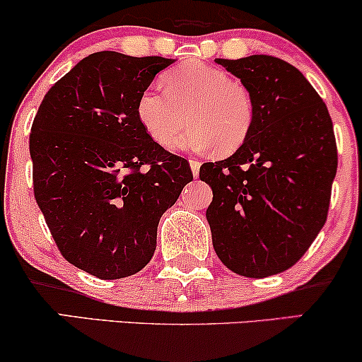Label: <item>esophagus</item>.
<instances>
[{
	"label": "esophagus",
	"mask_w": 362,
	"mask_h": 362,
	"mask_svg": "<svg viewBox=\"0 0 362 362\" xmlns=\"http://www.w3.org/2000/svg\"><path fill=\"white\" fill-rule=\"evenodd\" d=\"M189 166H191L192 176L198 177V175H199V168H201V163L198 161V159H189Z\"/></svg>",
	"instance_id": "esophagus-1"
}]
</instances>
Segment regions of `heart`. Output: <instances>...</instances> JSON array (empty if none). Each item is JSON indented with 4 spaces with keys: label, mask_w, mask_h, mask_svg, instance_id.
Returning a JSON list of instances; mask_svg holds the SVG:
<instances>
[{
    "label": "heart",
    "mask_w": 362,
    "mask_h": 362,
    "mask_svg": "<svg viewBox=\"0 0 362 362\" xmlns=\"http://www.w3.org/2000/svg\"><path fill=\"white\" fill-rule=\"evenodd\" d=\"M166 89L148 88L138 98L136 115L144 131L161 146L176 151L231 154L250 138L256 123V100L250 88L221 68L187 61L164 74Z\"/></svg>",
    "instance_id": "heart-1"
}]
</instances>
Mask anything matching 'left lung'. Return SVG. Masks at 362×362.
I'll return each mask as SVG.
<instances>
[{
  "mask_svg": "<svg viewBox=\"0 0 362 362\" xmlns=\"http://www.w3.org/2000/svg\"><path fill=\"white\" fill-rule=\"evenodd\" d=\"M251 89L256 123L233 156L204 163L206 209L223 264L267 278L301 259L325 226L337 149L329 111L304 74L267 54L216 59Z\"/></svg>",
  "mask_w": 362,
  "mask_h": 362,
  "instance_id": "obj_1",
  "label": "left lung"
}]
</instances>
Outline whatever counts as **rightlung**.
Masks as SVG:
<instances>
[{"label": "right lung", "mask_w": 362, "mask_h": 362, "mask_svg": "<svg viewBox=\"0 0 362 362\" xmlns=\"http://www.w3.org/2000/svg\"><path fill=\"white\" fill-rule=\"evenodd\" d=\"M173 63L89 54L49 88L33 121L36 203L64 259L100 279L151 261L159 219L192 181L189 163L153 141L136 115L141 93Z\"/></svg>", "instance_id": "add662e5"}]
</instances>
